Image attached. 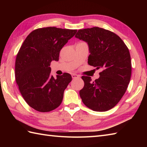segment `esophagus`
I'll use <instances>...</instances> for the list:
<instances>
[{
	"label": "esophagus",
	"instance_id": "obj_1",
	"mask_svg": "<svg viewBox=\"0 0 147 147\" xmlns=\"http://www.w3.org/2000/svg\"><path fill=\"white\" fill-rule=\"evenodd\" d=\"M72 78H73V79H75L77 78H80V76L78 74H72Z\"/></svg>",
	"mask_w": 147,
	"mask_h": 147
}]
</instances>
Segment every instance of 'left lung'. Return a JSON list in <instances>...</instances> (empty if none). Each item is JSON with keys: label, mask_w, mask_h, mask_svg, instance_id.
Masks as SVG:
<instances>
[{"label": "left lung", "mask_w": 147, "mask_h": 147, "mask_svg": "<svg viewBox=\"0 0 147 147\" xmlns=\"http://www.w3.org/2000/svg\"><path fill=\"white\" fill-rule=\"evenodd\" d=\"M75 37L86 42L89 65L102 68L98 79L83 76L85 85L80 91L83 104L92 110L104 112L116 105L125 93L131 75L128 48L114 33L98 27L79 30Z\"/></svg>", "instance_id": "left-lung-1"}]
</instances>
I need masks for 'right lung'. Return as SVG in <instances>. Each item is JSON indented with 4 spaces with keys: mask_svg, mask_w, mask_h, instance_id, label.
<instances>
[{
    "mask_svg": "<svg viewBox=\"0 0 147 147\" xmlns=\"http://www.w3.org/2000/svg\"><path fill=\"white\" fill-rule=\"evenodd\" d=\"M76 32L42 28L31 32L22 44L16 59L15 78L24 100L35 110L50 112L61 105L72 77L64 73L54 78L50 65L52 61H59L61 50Z\"/></svg>",
    "mask_w": 147,
    "mask_h": 147,
    "instance_id": "1",
    "label": "right lung"
}]
</instances>
